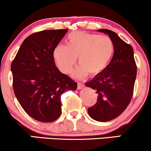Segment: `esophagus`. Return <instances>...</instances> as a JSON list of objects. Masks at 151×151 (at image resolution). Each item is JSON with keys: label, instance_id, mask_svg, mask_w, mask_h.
I'll use <instances>...</instances> for the list:
<instances>
[{"label": "esophagus", "instance_id": "esophagus-1", "mask_svg": "<svg viewBox=\"0 0 151 151\" xmlns=\"http://www.w3.org/2000/svg\"><path fill=\"white\" fill-rule=\"evenodd\" d=\"M85 87V85L82 83H78V90H81L82 88Z\"/></svg>", "mask_w": 151, "mask_h": 151}]
</instances>
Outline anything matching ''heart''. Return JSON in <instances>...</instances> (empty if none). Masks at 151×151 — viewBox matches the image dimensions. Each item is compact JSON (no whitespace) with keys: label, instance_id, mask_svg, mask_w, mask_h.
Wrapping results in <instances>:
<instances>
[{"label":"heart","instance_id":"1","mask_svg":"<svg viewBox=\"0 0 151 151\" xmlns=\"http://www.w3.org/2000/svg\"><path fill=\"white\" fill-rule=\"evenodd\" d=\"M114 52V44L109 37L77 31L68 35L67 45L56 46L53 57L59 69L64 73H70L78 57L81 65L74 76L81 78L89 74L96 77L106 70Z\"/></svg>","mask_w":151,"mask_h":151}]
</instances>
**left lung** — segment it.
I'll return each mask as SVG.
<instances>
[{
	"instance_id": "left-lung-1",
	"label": "left lung",
	"mask_w": 151,
	"mask_h": 151,
	"mask_svg": "<svg viewBox=\"0 0 151 151\" xmlns=\"http://www.w3.org/2000/svg\"><path fill=\"white\" fill-rule=\"evenodd\" d=\"M98 31L107 34L112 40L115 52L106 70L85 83L97 94L96 103L87 112L94 120L107 122L116 118L129 105L137 77V65L130 45L109 29Z\"/></svg>"
}]
</instances>
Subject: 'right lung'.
Returning <instances> with one entry per match:
<instances>
[{"label": "right lung", "mask_w": 151, "mask_h": 151, "mask_svg": "<svg viewBox=\"0 0 151 151\" xmlns=\"http://www.w3.org/2000/svg\"><path fill=\"white\" fill-rule=\"evenodd\" d=\"M68 29L44 30L27 37L11 64L13 90L25 112L42 122L61 113V95L76 90L77 83L59 71L53 52Z\"/></svg>", "instance_id": "1"}]
</instances>
